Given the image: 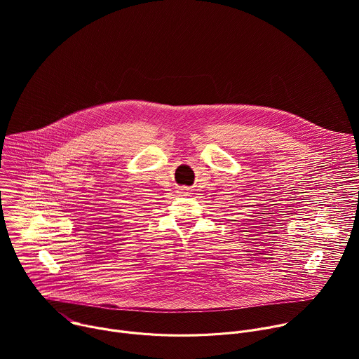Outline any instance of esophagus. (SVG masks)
<instances>
[{"label":"esophagus","instance_id":"esophagus-1","mask_svg":"<svg viewBox=\"0 0 359 359\" xmlns=\"http://www.w3.org/2000/svg\"><path fill=\"white\" fill-rule=\"evenodd\" d=\"M190 189L187 187V186H182L180 189H179V194L180 196H190V191H189Z\"/></svg>","mask_w":359,"mask_h":359}]
</instances>
